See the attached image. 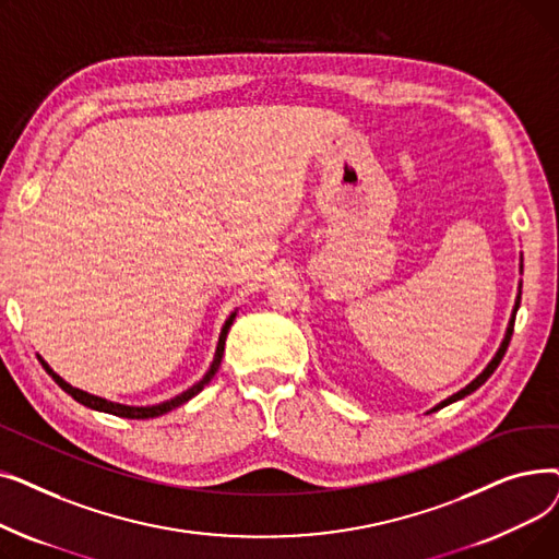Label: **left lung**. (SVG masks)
Returning a JSON list of instances; mask_svg holds the SVG:
<instances>
[{
    "mask_svg": "<svg viewBox=\"0 0 559 559\" xmlns=\"http://www.w3.org/2000/svg\"><path fill=\"white\" fill-rule=\"evenodd\" d=\"M519 304H521V295L516 297V304H514V312H512V319H510V326H508V333H506V340H503V344H501V348H498L496 350V356L491 358V362L485 367V371L476 378V380H472V383H468L464 390H460L457 394H453V396H449L447 401H442V403H439L437 407H432V413H435V409H439V407H444V405H449V403H453V401H460V399H464L466 394H472V392H476L483 383H485V380L496 371V367L498 365H501V360H503V356H506V350H508V346H510V340H512V333H514V317H516V310H519Z\"/></svg>",
    "mask_w": 559,
    "mask_h": 559,
    "instance_id": "8db88e82",
    "label": "left lung"
}]
</instances>
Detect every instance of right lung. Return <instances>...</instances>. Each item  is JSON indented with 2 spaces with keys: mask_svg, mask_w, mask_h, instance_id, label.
<instances>
[{
  "mask_svg": "<svg viewBox=\"0 0 559 559\" xmlns=\"http://www.w3.org/2000/svg\"><path fill=\"white\" fill-rule=\"evenodd\" d=\"M233 319H235V312L226 319V324H224V329H222V333H219V342H217V350H215V360H213V365H211V369L205 371V376L199 380L197 385H192L190 390H186L183 394H179V396H174V399H169V401H165V403H158V405H146V407H133V405H122V403H112V401H106V399H99V396H93V394H87V392H81V390H76V388H72L70 383H66V380L58 376V373H53L51 371V367L40 358V365L45 367V371L56 380L58 383V388L61 390H66L74 401H79V403H83V405H87V407H93V409H99V413H108V415H115V417H124V419H154V417H160V415H165V413H169V409H174V407H179V405H183L186 401H190L192 396H197L201 390H203V385H209L211 383V378L217 373V369H219V365H222V356H224V344H226V335H228V329H230V324H233Z\"/></svg>",
  "mask_w": 559,
  "mask_h": 559,
  "instance_id": "add662e5",
  "label": "right lung"
}]
</instances>
